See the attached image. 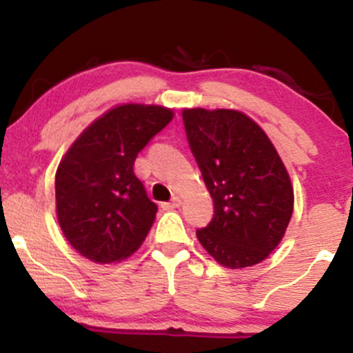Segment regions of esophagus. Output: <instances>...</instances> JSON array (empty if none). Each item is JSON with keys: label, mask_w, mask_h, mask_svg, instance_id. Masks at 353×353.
<instances>
[{"label": "esophagus", "mask_w": 353, "mask_h": 353, "mask_svg": "<svg viewBox=\"0 0 353 353\" xmlns=\"http://www.w3.org/2000/svg\"><path fill=\"white\" fill-rule=\"evenodd\" d=\"M181 203H183V199H181L179 196H174L170 201L167 203H162V208L163 210H174V208H179Z\"/></svg>", "instance_id": "esophagus-1"}]
</instances>
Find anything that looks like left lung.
I'll use <instances>...</instances> for the list:
<instances>
[{
    "instance_id": "obj_1",
    "label": "left lung",
    "mask_w": 353,
    "mask_h": 353,
    "mask_svg": "<svg viewBox=\"0 0 353 353\" xmlns=\"http://www.w3.org/2000/svg\"><path fill=\"white\" fill-rule=\"evenodd\" d=\"M183 121L215 210L196 230L198 241L227 268L258 265L283 239L294 212V188L279 152L241 110L184 109Z\"/></svg>"
}]
</instances>
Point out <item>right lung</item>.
Listing matches in <instances>:
<instances>
[{
  "label": "right lung",
  "mask_w": 353,
  "mask_h": 353,
  "mask_svg": "<svg viewBox=\"0 0 353 353\" xmlns=\"http://www.w3.org/2000/svg\"><path fill=\"white\" fill-rule=\"evenodd\" d=\"M163 105L121 104L94 121L56 170V213L68 243L94 263H119L152 229L157 205L133 165L172 121Z\"/></svg>",
  "instance_id": "1"
}]
</instances>
